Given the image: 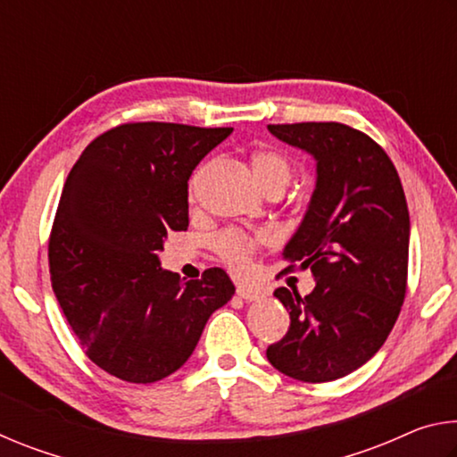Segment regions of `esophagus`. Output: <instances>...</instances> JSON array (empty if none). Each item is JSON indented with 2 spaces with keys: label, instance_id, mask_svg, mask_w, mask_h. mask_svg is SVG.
I'll return each instance as SVG.
<instances>
[{
  "label": "esophagus",
  "instance_id": "34e87169",
  "mask_svg": "<svg viewBox=\"0 0 457 457\" xmlns=\"http://www.w3.org/2000/svg\"><path fill=\"white\" fill-rule=\"evenodd\" d=\"M237 296L244 298L245 303H256V300L264 298V294L260 290H252V288H237Z\"/></svg>",
  "mask_w": 457,
  "mask_h": 457
}]
</instances>
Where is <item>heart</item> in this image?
Wrapping results in <instances>:
<instances>
[{
    "label": "heart",
    "instance_id": "1",
    "mask_svg": "<svg viewBox=\"0 0 457 457\" xmlns=\"http://www.w3.org/2000/svg\"><path fill=\"white\" fill-rule=\"evenodd\" d=\"M252 171H253V177H256V181L260 183V187L264 191L272 187L286 189V185L290 183V177H292V165L282 153L264 149L253 154ZM197 181H199V173L193 177L191 191H195ZM268 239H270L268 234L247 236V234H242V231H226V234H221L218 239H215V250H218L221 260L226 262L228 266L236 270H244L247 264H250V260L253 253H256L258 245L268 242Z\"/></svg>",
    "mask_w": 457,
    "mask_h": 457
}]
</instances>
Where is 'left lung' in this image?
<instances>
[{
	"mask_svg": "<svg viewBox=\"0 0 457 457\" xmlns=\"http://www.w3.org/2000/svg\"><path fill=\"white\" fill-rule=\"evenodd\" d=\"M276 138L312 154L316 187L282 256L311 270L308 296L278 288L290 312L268 361L304 383L353 373L381 349L407 288L409 212L395 165L373 138L340 122L268 125Z\"/></svg>",
	"mask_w": 457,
	"mask_h": 457,
	"instance_id": "obj_1",
	"label": "left lung"
}]
</instances>
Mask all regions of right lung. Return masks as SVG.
Returning <instances> with one entry per match:
<instances>
[{
    "instance_id": "1",
    "label": "right lung",
    "mask_w": 457,
    "mask_h": 457,
    "mask_svg": "<svg viewBox=\"0 0 457 457\" xmlns=\"http://www.w3.org/2000/svg\"><path fill=\"white\" fill-rule=\"evenodd\" d=\"M231 130L129 122L96 137L64 183L48 245L52 288L87 357L122 381L175 373L234 296L221 268L183 282L159 262L169 231L189 226L193 169Z\"/></svg>"
}]
</instances>
